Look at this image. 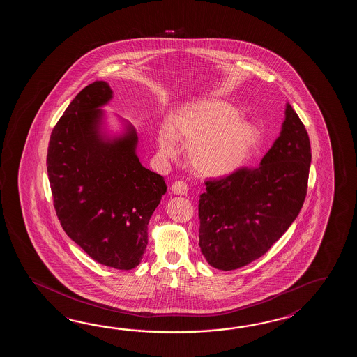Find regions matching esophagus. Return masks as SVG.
Returning a JSON list of instances; mask_svg holds the SVG:
<instances>
[{
	"instance_id": "esophagus-1",
	"label": "esophagus",
	"mask_w": 357,
	"mask_h": 357,
	"mask_svg": "<svg viewBox=\"0 0 357 357\" xmlns=\"http://www.w3.org/2000/svg\"><path fill=\"white\" fill-rule=\"evenodd\" d=\"M172 192L176 195H188L189 192V186L185 181H176L172 183Z\"/></svg>"
}]
</instances>
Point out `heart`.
Returning a JSON list of instances; mask_svg holds the SVG:
<instances>
[{"label": "heart", "mask_w": 357, "mask_h": 357, "mask_svg": "<svg viewBox=\"0 0 357 357\" xmlns=\"http://www.w3.org/2000/svg\"><path fill=\"white\" fill-rule=\"evenodd\" d=\"M178 139L188 148L190 166L204 176L234 174L260 144L255 123L241 119L240 111L220 99H203L185 108L158 137L160 152L175 157Z\"/></svg>", "instance_id": "b5f03b06"}]
</instances>
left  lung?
Here are the masks:
<instances>
[{
    "mask_svg": "<svg viewBox=\"0 0 357 357\" xmlns=\"http://www.w3.org/2000/svg\"><path fill=\"white\" fill-rule=\"evenodd\" d=\"M310 163L307 131L287 105L281 135L258 167L205 181L199 246L206 261L234 271L264 255L301 211Z\"/></svg>",
    "mask_w": 357,
    "mask_h": 357,
    "instance_id": "left-lung-1",
    "label": "left lung"
}]
</instances>
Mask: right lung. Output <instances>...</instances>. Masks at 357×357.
I'll list each match as a JSON object with an SVG mask.
<instances>
[{"label": "right lung", "mask_w": 357, "mask_h": 357, "mask_svg": "<svg viewBox=\"0 0 357 357\" xmlns=\"http://www.w3.org/2000/svg\"><path fill=\"white\" fill-rule=\"evenodd\" d=\"M112 98L106 82L85 86L56 123L47 172L56 214L66 235L103 266L129 271L148 245V223L167 186L137 158L135 130L100 134L99 107Z\"/></svg>", "instance_id": "right-lung-1"}]
</instances>
